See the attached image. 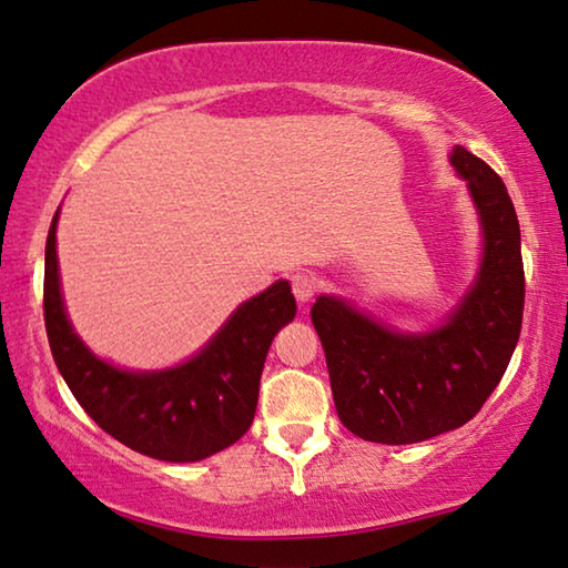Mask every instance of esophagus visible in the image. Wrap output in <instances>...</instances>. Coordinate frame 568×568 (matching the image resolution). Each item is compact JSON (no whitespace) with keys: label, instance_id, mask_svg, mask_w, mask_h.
Segmentation results:
<instances>
[{"label":"esophagus","instance_id":"1","mask_svg":"<svg viewBox=\"0 0 568 568\" xmlns=\"http://www.w3.org/2000/svg\"><path fill=\"white\" fill-rule=\"evenodd\" d=\"M291 287H293L295 301L308 303L313 298V293H316V277L308 273H295L291 275Z\"/></svg>","mask_w":568,"mask_h":568}]
</instances>
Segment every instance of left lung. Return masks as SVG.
Here are the masks:
<instances>
[{"mask_svg": "<svg viewBox=\"0 0 568 568\" xmlns=\"http://www.w3.org/2000/svg\"><path fill=\"white\" fill-rule=\"evenodd\" d=\"M483 227L480 270L443 326L399 333L346 301L318 295L311 321L326 351L331 392L344 427L368 443L412 445L463 427L506 374L524 323L520 227L503 179L455 146Z\"/></svg>", "mask_w": 568, "mask_h": 568, "instance_id": "obj_1", "label": "left lung"}]
</instances>
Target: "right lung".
Returning <instances> with one entry per match:
<instances>
[{"mask_svg": "<svg viewBox=\"0 0 568 568\" xmlns=\"http://www.w3.org/2000/svg\"><path fill=\"white\" fill-rule=\"evenodd\" d=\"M58 214L44 245V328L80 407L119 443L156 460L196 463L235 445L255 419L267 348L295 318L287 281L242 303L189 362L164 372H125L98 358L70 326L60 295Z\"/></svg>", "mask_w": 568, "mask_h": 568, "instance_id": "obj_1", "label": "right lung"}]
</instances>
